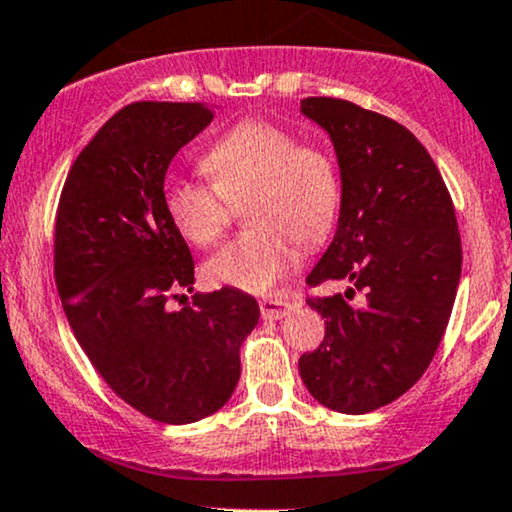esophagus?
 <instances>
[{"label": "esophagus", "instance_id": "esophagus-1", "mask_svg": "<svg viewBox=\"0 0 512 512\" xmlns=\"http://www.w3.org/2000/svg\"><path fill=\"white\" fill-rule=\"evenodd\" d=\"M258 306H261L263 318H268V321H278V318L290 314V311L294 309V302H290V299L275 297V299H261Z\"/></svg>", "mask_w": 512, "mask_h": 512}]
</instances>
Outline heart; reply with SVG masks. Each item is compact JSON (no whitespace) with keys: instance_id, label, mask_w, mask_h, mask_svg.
Segmentation results:
<instances>
[{"instance_id":"b5f03b06","label":"heart","mask_w":512,"mask_h":512,"mask_svg":"<svg viewBox=\"0 0 512 512\" xmlns=\"http://www.w3.org/2000/svg\"><path fill=\"white\" fill-rule=\"evenodd\" d=\"M210 184L172 179L165 186V213L191 246L220 242L244 208L251 230L230 242L206 266L213 285L261 294L297 261V242L316 246L333 230L342 186L326 148L304 143L285 126L246 119L210 146L201 158Z\"/></svg>"}]
</instances>
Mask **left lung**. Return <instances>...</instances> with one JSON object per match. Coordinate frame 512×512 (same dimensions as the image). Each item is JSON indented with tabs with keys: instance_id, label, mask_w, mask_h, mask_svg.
<instances>
[{
	"instance_id": "8db88e82",
	"label": "left lung",
	"mask_w": 512,
	"mask_h": 512,
	"mask_svg": "<svg viewBox=\"0 0 512 512\" xmlns=\"http://www.w3.org/2000/svg\"><path fill=\"white\" fill-rule=\"evenodd\" d=\"M302 112L338 153V230L306 285L347 282L306 297L326 338L299 359L309 393L335 412L364 414L398 400L429 369L446 333L462 270L453 198L410 129L350 100L306 98ZM362 291V307L349 304Z\"/></svg>"
}]
</instances>
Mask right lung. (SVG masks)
<instances>
[{"mask_svg":"<svg viewBox=\"0 0 512 512\" xmlns=\"http://www.w3.org/2000/svg\"><path fill=\"white\" fill-rule=\"evenodd\" d=\"M213 114L203 102L126 105L78 153L54 220V282L78 345L126 405L162 424L232 398L261 316L234 287L186 302L194 258L165 213V172Z\"/></svg>","mask_w":512,"mask_h":512,"instance_id":"right-lung-1","label":"right lung"}]
</instances>
